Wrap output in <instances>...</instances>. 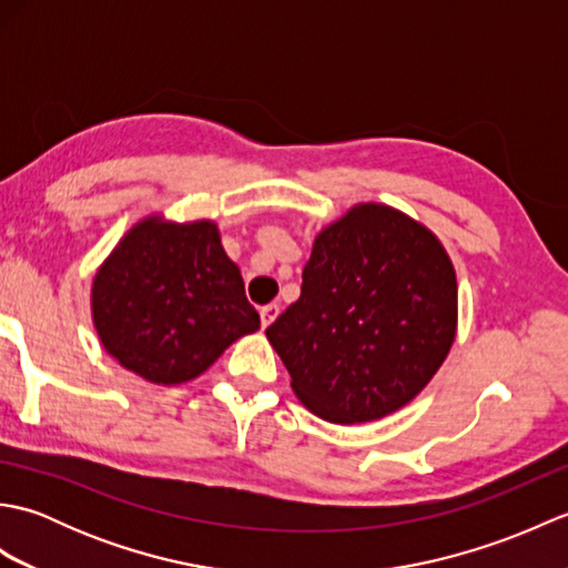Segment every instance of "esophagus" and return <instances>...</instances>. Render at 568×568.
Listing matches in <instances>:
<instances>
[{
    "label": "esophagus",
    "mask_w": 568,
    "mask_h": 568,
    "mask_svg": "<svg viewBox=\"0 0 568 568\" xmlns=\"http://www.w3.org/2000/svg\"><path fill=\"white\" fill-rule=\"evenodd\" d=\"M277 315H281V305H275V303L263 305L261 307V324H263V327H268V324H273V320Z\"/></svg>",
    "instance_id": "34e87169"
}]
</instances>
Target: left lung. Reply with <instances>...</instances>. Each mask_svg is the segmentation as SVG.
I'll return each mask as SVG.
<instances>
[{
    "label": "left lung",
    "instance_id": "8db88e82",
    "mask_svg": "<svg viewBox=\"0 0 568 568\" xmlns=\"http://www.w3.org/2000/svg\"><path fill=\"white\" fill-rule=\"evenodd\" d=\"M456 271L425 224L358 202L324 226L303 291L265 336L310 413L356 425L407 405L456 339Z\"/></svg>",
    "mask_w": 568,
    "mask_h": 568
}]
</instances>
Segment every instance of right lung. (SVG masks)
<instances>
[{
  "instance_id": "1",
  "label": "right lung",
  "mask_w": 568,
  "mask_h": 568,
  "mask_svg": "<svg viewBox=\"0 0 568 568\" xmlns=\"http://www.w3.org/2000/svg\"><path fill=\"white\" fill-rule=\"evenodd\" d=\"M92 322L104 352L155 385L197 378L261 327L220 226L178 224L163 214L143 216L100 265Z\"/></svg>"
}]
</instances>
